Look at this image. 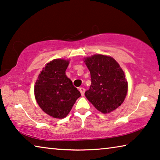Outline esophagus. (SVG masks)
<instances>
[{"label": "esophagus", "instance_id": "esophagus-1", "mask_svg": "<svg viewBox=\"0 0 160 160\" xmlns=\"http://www.w3.org/2000/svg\"><path fill=\"white\" fill-rule=\"evenodd\" d=\"M79 91H80L81 94H82V96L84 95V92H85V88H82V87L79 88Z\"/></svg>", "mask_w": 160, "mask_h": 160}]
</instances>
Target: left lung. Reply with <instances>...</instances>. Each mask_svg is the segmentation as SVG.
<instances>
[{
    "mask_svg": "<svg viewBox=\"0 0 160 160\" xmlns=\"http://www.w3.org/2000/svg\"><path fill=\"white\" fill-rule=\"evenodd\" d=\"M92 84L85 92L98 111L107 114L121 106L127 96L128 83L119 63L111 56L95 54L85 58Z\"/></svg>",
    "mask_w": 160,
    "mask_h": 160,
    "instance_id": "left-lung-1",
    "label": "left lung"
}]
</instances>
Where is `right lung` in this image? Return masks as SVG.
<instances>
[{
	"label": "right lung",
	"mask_w": 160,
	"mask_h": 160,
	"mask_svg": "<svg viewBox=\"0 0 160 160\" xmlns=\"http://www.w3.org/2000/svg\"><path fill=\"white\" fill-rule=\"evenodd\" d=\"M69 61L53 59L43 68L34 87L39 107L49 116L63 119L67 116L81 93L66 75Z\"/></svg>",
	"instance_id": "right-lung-1"
}]
</instances>
